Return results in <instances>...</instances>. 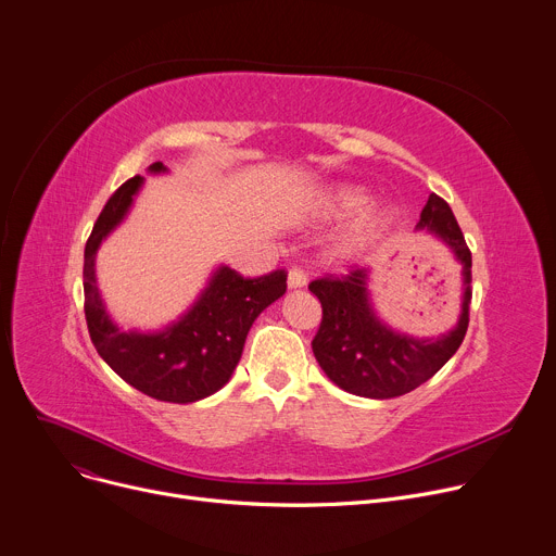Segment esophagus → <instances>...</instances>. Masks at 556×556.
Masks as SVG:
<instances>
[{
	"label": "esophagus",
	"instance_id": "obj_1",
	"mask_svg": "<svg viewBox=\"0 0 556 556\" xmlns=\"http://www.w3.org/2000/svg\"><path fill=\"white\" fill-rule=\"evenodd\" d=\"M306 283H308V277H306V273L301 270V268H292V270L288 273V288H290V290L304 288Z\"/></svg>",
	"mask_w": 556,
	"mask_h": 556
}]
</instances>
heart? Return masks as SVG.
<instances>
[{
	"mask_svg": "<svg viewBox=\"0 0 556 556\" xmlns=\"http://www.w3.org/2000/svg\"><path fill=\"white\" fill-rule=\"evenodd\" d=\"M370 192L355 184H332L324 188L311 206V215L317 222H343L362 215L370 206ZM396 224V211L390 206L368 211L355 224L348 226L334 245V257L350 262L372 243L383 239Z\"/></svg>",
	"mask_w": 556,
	"mask_h": 556,
	"instance_id": "1",
	"label": "heart"
}]
</instances>
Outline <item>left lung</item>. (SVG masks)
Wrapping results in <instances>:
<instances>
[{
    "label": "left lung",
    "instance_id": "8db88e82",
    "mask_svg": "<svg viewBox=\"0 0 556 556\" xmlns=\"http://www.w3.org/2000/svg\"><path fill=\"white\" fill-rule=\"evenodd\" d=\"M415 232L439 239L462 266V313L457 324L443 334L415 337L381 319L372 301L370 268H357L343 279H317L308 286L324 311L313 352L328 379L350 394L366 399L406 394L437 375L466 337L472 255L457 219L441 197H428Z\"/></svg>",
    "mask_w": 556,
    "mask_h": 556
}]
</instances>
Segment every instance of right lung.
Returning a JSON list of instances; mask_svg holds the SVG:
<instances>
[{
    "label": "right lung",
    "mask_w": 556,
    "mask_h": 556,
    "mask_svg": "<svg viewBox=\"0 0 556 556\" xmlns=\"http://www.w3.org/2000/svg\"><path fill=\"white\" fill-rule=\"evenodd\" d=\"M148 175H168L162 162ZM146 177L128 179L97 217L84 252V311L90 339L102 357L135 390L168 403H194L222 390L243 352L255 319L286 292V273L243 279L219 264L192 304L157 330H124L97 286V250L128 217Z\"/></svg>",
    "instance_id": "right-lung-1"
}]
</instances>
